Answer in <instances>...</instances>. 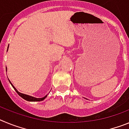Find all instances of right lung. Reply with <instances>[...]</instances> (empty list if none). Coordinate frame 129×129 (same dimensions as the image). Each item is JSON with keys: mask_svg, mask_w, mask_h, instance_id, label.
<instances>
[{"mask_svg": "<svg viewBox=\"0 0 129 129\" xmlns=\"http://www.w3.org/2000/svg\"><path fill=\"white\" fill-rule=\"evenodd\" d=\"M8 48H9V46H8ZM6 71H7V68H6ZM8 80H9V81H10V84L11 85V86H13V88H14V90L16 91V92H17V94H19V95H20L21 98H22L24 100H26V101H43V100L46 98V97H47L48 94H47V95H45L44 97H43V98H35V97L31 96V95H27V94H22V93H20V92H19V91L17 90V88H15V87L13 86V84H12V83H11V81H10V79H8Z\"/></svg>", "mask_w": 129, "mask_h": 129, "instance_id": "obj_1", "label": "right lung"}]
</instances>
